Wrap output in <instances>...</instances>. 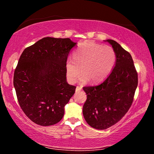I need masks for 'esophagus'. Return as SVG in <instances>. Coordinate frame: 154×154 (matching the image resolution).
<instances>
[{
	"label": "esophagus",
	"instance_id": "1",
	"mask_svg": "<svg viewBox=\"0 0 154 154\" xmlns=\"http://www.w3.org/2000/svg\"><path fill=\"white\" fill-rule=\"evenodd\" d=\"M82 86H77V88H76V92H79V91L82 90Z\"/></svg>",
	"mask_w": 154,
	"mask_h": 154
}]
</instances>
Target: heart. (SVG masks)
<instances>
[{
	"label": "heart",
	"mask_w": 154,
	"mask_h": 154,
	"mask_svg": "<svg viewBox=\"0 0 154 154\" xmlns=\"http://www.w3.org/2000/svg\"><path fill=\"white\" fill-rule=\"evenodd\" d=\"M116 61V53L111 47L85 41L74 52L73 59L66 60V76L71 83L76 82L82 70V82L90 79L93 83L100 82L110 73Z\"/></svg>",
	"instance_id": "b5f03b06"
}]
</instances>
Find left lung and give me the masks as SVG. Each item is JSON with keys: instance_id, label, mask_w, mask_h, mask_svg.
Wrapping results in <instances>:
<instances>
[{"instance_id": "obj_1", "label": "left lung", "mask_w": 154, "mask_h": 154, "mask_svg": "<svg viewBox=\"0 0 154 154\" xmlns=\"http://www.w3.org/2000/svg\"><path fill=\"white\" fill-rule=\"evenodd\" d=\"M116 55V65L103 83L83 87L87 100L83 115L91 127L105 130L125 116L133 102L138 85V74L129 52L116 41L108 39Z\"/></svg>"}]
</instances>
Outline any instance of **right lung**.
<instances>
[{"instance_id":"add662e5","label":"right lung","mask_w":154,"mask_h":154,"mask_svg":"<svg viewBox=\"0 0 154 154\" xmlns=\"http://www.w3.org/2000/svg\"><path fill=\"white\" fill-rule=\"evenodd\" d=\"M76 45L69 38L45 37L22 52L14 85L21 109L34 123L51 126L63 118L76 89L66 77L68 56Z\"/></svg>"}]
</instances>
